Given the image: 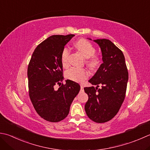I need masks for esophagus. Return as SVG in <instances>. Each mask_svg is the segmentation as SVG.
I'll list each match as a JSON object with an SVG mask.
<instances>
[{
    "label": "esophagus",
    "instance_id": "obj_1",
    "mask_svg": "<svg viewBox=\"0 0 150 150\" xmlns=\"http://www.w3.org/2000/svg\"><path fill=\"white\" fill-rule=\"evenodd\" d=\"M81 92H84V87L83 85H81Z\"/></svg>",
    "mask_w": 150,
    "mask_h": 150
}]
</instances>
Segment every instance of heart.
I'll return each instance as SVG.
<instances>
[{
	"instance_id": "heart-1",
	"label": "heart",
	"mask_w": 150,
	"mask_h": 150,
	"mask_svg": "<svg viewBox=\"0 0 150 150\" xmlns=\"http://www.w3.org/2000/svg\"><path fill=\"white\" fill-rule=\"evenodd\" d=\"M75 47L78 51L83 54L84 58H87L86 64L90 68L94 69L99 66V58L95 55L96 49L88 41L80 39L75 43ZM69 55V49L65 47L61 53V63L63 67L68 65V57ZM89 76V72L87 69L77 67H71L66 73V77L73 81L82 83Z\"/></svg>"
}]
</instances>
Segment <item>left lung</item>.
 Masks as SVG:
<instances>
[{
  "instance_id": "obj_1",
  "label": "left lung",
  "mask_w": 150,
  "mask_h": 150,
  "mask_svg": "<svg viewBox=\"0 0 150 150\" xmlns=\"http://www.w3.org/2000/svg\"><path fill=\"white\" fill-rule=\"evenodd\" d=\"M93 42L100 47L103 62L89 80L97 87L84 88L88 96L84 108L92 121L105 123L112 119L121 107L125 97L129 75L121 50L109 40L98 39ZM99 83L102 88L98 89Z\"/></svg>"
}]
</instances>
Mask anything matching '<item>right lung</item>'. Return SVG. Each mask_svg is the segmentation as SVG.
<instances>
[{
	"mask_svg": "<svg viewBox=\"0 0 150 150\" xmlns=\"http://www.w3.org/2000/svg\"><path fill=\"white\" fill-rule=\"evenodd\" d=\"M74 34L53 35L35 49L28 66V90L32 103L37 113L50 122L66 118L81 86L71 80L63 81L61 53ZM59 84L58 90L54 89Z\"/></svg>",
	"mask_w": 150,
	"mask_h": 150,
	"instance_id": "obj_1",
	"label": "right lung"
}]
</instances>
